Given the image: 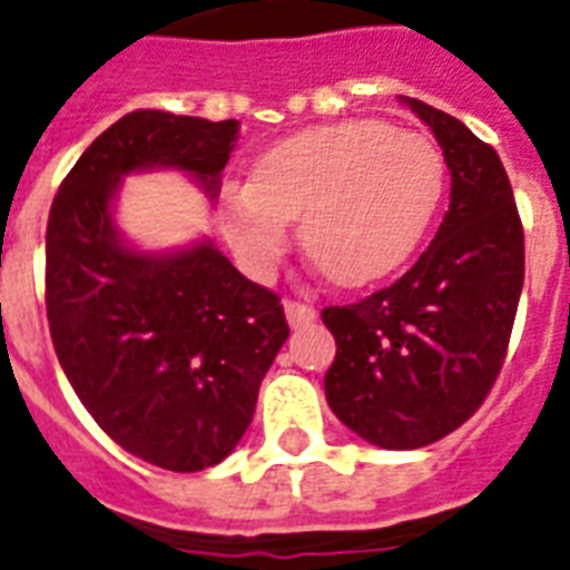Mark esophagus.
Segmentation results:
<instances>
[{
  "label": "esophagus",
  "mask_w": 570,
  "mask_h": 570,
  "mask_svg": "<svg viewBox=\"0 0 570 570\" xmlns=\"http://www.w3.org/2000/svg\"><path fill=\"white\" fill-rule=\"evenodd\" d=\"M284 313H286V322L289 327H304V324L315 322V307L313 304H301V301H284Z\"/></svg>",
  "instance_id": "1"
}]
</instances>
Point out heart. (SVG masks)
Masks as SVG:
<instances>
[{
    "label": "heart",
    "instance_id": "1",
    "mask_svg": "<svg viewBox=\"0 0 570 570\" xmlns=\"http://www.w3.org/2000/svg\"><path fill=\"white\" fill-rule=\"evenodd\" d=\"M443 194V159L420 132L382 121L309 127L255 161L223 194L228 243L252 277H269L301 217V243L338 286H365L417 248Z\"/></svg>",
    "mask_w": 570,
    "mask_h": 570
}]
</instances>
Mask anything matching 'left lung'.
<instances>
[{
  "instance_id": "obj_1",
  "label": "left lung",
  "mask_w": 570,
  "mask_h": 570,
  "mask_svg": "<svg viewBox=\"0 0 570 570\" xmlns=\"http://www.w3.org/2000/svg\"><path fill=\"white\" fill-rule=\"evenodd\" d=\"M400 100L443 150L449 212L396 284L322 309L336 338L330 409L380 449L429 446L475 414L504 365L524 284V232L499 153L449 112Z\"/></svg>"
}]
</instances>
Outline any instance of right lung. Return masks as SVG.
Here are the masks:
<instances>
[{"label":"right lung","mask_w":570,"mask_h":570,"mask_svg":"<svg viewBox=\"0 0 570 570\" xmlns=\"http://www.w3.org/2000/svg\"><path fill=\"white\" fill-rule=\"evenodd\" d=\"M240 121L138 109L100 132L57 190L46 313L63 374L121 449L170 472L226 461L289 336L281 298L214 240L141 252L115 226L121 179L181 170L217 196Z\"/></svg>","instance_id":"right-lung-1"}]
</instances>
